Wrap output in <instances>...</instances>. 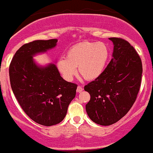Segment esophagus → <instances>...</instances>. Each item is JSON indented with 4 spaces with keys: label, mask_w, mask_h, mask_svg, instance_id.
<instances>
[{
    "label": "esophagus",
    "mask_w": 153,
    "mask_h": 153,
    "mask_svg": "<svg viewBox=\"0 0 153 153\" xmlns=\"http://www.w3.org/2000/svg\"><path fill=\"white\" fill-rule=\"evenodd\" d=\"M83 90H84V89H83L81 86H78V87H77V92H81Z\"/></svg>",
    "instance_id": "1"
}]
</instances>
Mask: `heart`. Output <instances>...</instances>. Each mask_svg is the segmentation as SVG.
Wrapping results in <instances>:
<instances>
[{
	"mask_svg": "<svg viewBox=\"0 0 153 153\" xmlns=\"http://www.w3.org/2000/svg\"><path fill=\"white\" fill-rule=\"evenodd\" d=\"M109 58V50L104 43L82 42L72 46L65 58L58 61V68L64 78L71 80L76 67L84 79L92 81L104 72Z\"/></svg>",
	"mask_w": 153,
	"mask_h": 153,
	"instance_id": "obj_1",
	"label": "heart"
}]
</instances>
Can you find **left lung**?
<instances>
[{
    "label": "left lung",
    "mask_w": 153,
    "mask_h": 153,
    "mask_svg": "<svg viewBox=\"0 0 153 153\" xmlns=\"http://www.w3.org/2000/svg\"><path fill=\"white\" fill-rule=\"evenodd\" d=\"M114 45L112 58L104 72L84 86L90 95L86 104L93 122L109 126L129 112L137 98L142 76L141 58L128 41L109 38Z\"/></svg>",
    "instance_id": "1"
}]
</instances>
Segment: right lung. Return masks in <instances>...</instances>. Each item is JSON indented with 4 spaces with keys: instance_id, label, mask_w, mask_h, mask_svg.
I'll return each mask as SVG.
<instances>
[{
    "instance_id": "obj_1",
    "label": "right lung",
    "mask_w": 153,
    "mask_h": 153,
    "mask_svg": "<svg viewBox=\"0 0 153 153\" xmlns=\"http://www.w3.org/2000/svg\"><path fill=\"white\" fill-rule=\"evenodd\" d=\"M58 40H38L20 48L10 65L12 92L25 113L35 122L49 126L64 120L78 85L67 82L55 64H36L33 56L56 46Z\"/></svg>"
}]
</instances>
